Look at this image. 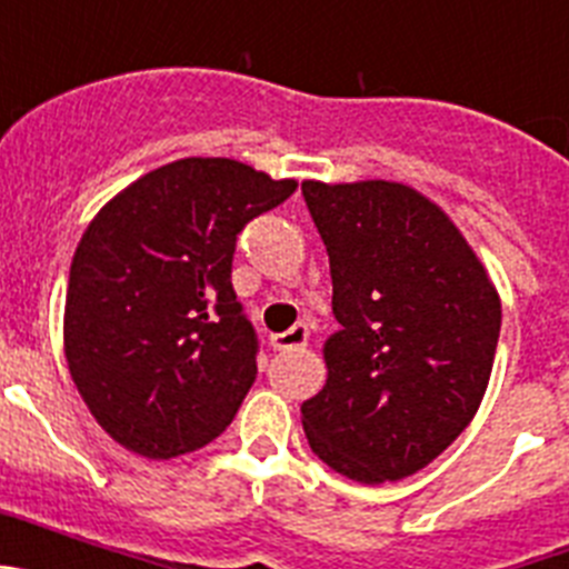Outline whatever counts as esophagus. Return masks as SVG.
<instances>
[{
    "label": "esophagus",
    "instance_id": "1",
    "mask_svg": "<svg viewBox=\"0 0 569 569\" xmlns=\"http://www.w3.org/2000/svg\"><path fill=\"white\" fill-rule=\"evenodd\" d=\"M310 339V325L308 321H296L293 328L284 330V333L270 336V347L279 350V353H288V350H299V347L308 345Z\"/></svg>",
    "mask_w": 569,
    "mask_h": 569
}]
</instances>
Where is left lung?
I'll return each mask as SVG.
<instances>
[{"label":"left lung","instance_id":"8db88e82","mask_svg":"<svg viewBox=\"0 0 569 569\" xmlns=\"http://www.w3.org/2000/svg\"><path fill=\"white\" fill-rule=\"evenodd\" d=\"M330 256L339 333L301 405L308 445L361 485L399 481L453 445L481 405L501 330L487 270L445 210L399 182H301Z\"/></svg>","mask_w":569,"mask_h":569}]
</instances>
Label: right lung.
I'll use <instances>...</instances> for the list:
<instances>
[{
    "mask_svg": "<svg viewBox=\"0 0 569 569\" xmlns=\"http://www.w3.org/2000/svg\"><path fill=\"white\" fill-rule=\"evenodd\" d=\"M293 179L233 159H179L113 196L70 264L64 356L104 433L144 459L210 445L256 381L236 299V236Z\"/></svg>",
    "mask_w": 569,
    "mask_h": 569,
    "instance_id": "right-lung-1",
    "label": "right lung"
}]
</instances>
